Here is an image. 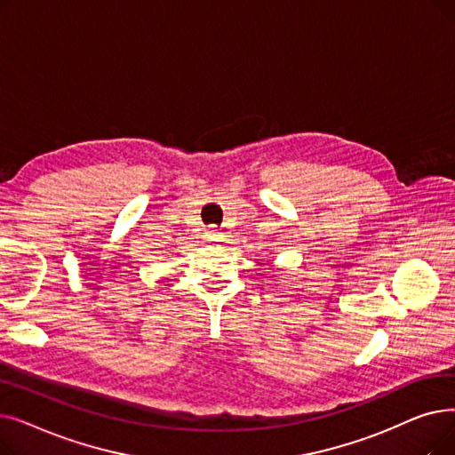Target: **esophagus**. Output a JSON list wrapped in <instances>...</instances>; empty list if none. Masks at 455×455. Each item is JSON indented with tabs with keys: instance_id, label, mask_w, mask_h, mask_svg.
Segmentation results:
<instances>
[{
	"instance_id": "34e87169",
	"label": "esophagus",
	"mask_w": 455,
	"mask_h": 455,
	"mask_svg": "<svg viewBox=\"0 0 455 455\" xmlns=\"http://www.w3.org/2000/svg\"><path fill=\"white\" fill-rule=\"evenodd\" d=\"M204 235H206V242H217V238H220V234H217V228H210Z\"/></svg>"
}]
</instances>
